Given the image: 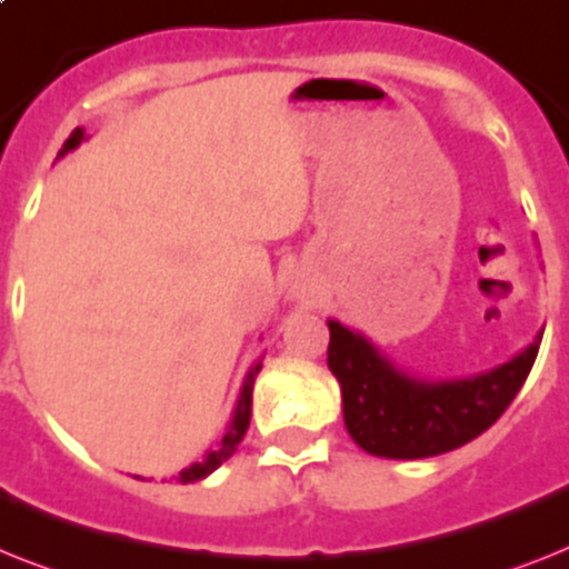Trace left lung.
Wrapping results in <instances>:
<instances>
[{
	"label": "left lung",
	"instance_id": "1",
	"mask_svg": "<svg viewBox=\"0 0 569 569\" xmlns=\"http://www.w3.org/2000/svg\"><path fill=\"white\" fill-rule=\"evenodd\" d=\"M327 365L341 386L350 438L382 459H429L468 445L500 418L532 371L543 330L509 362L456 380H420L359 330L327 321Z\"/></svg>",
	"mask_w": 569,
	"mask_h": 569
}]
</instances>
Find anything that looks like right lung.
<instances>
[{
    "mask_svg": "<svg viewBox=\"0 0 569 569\" xmlns=\"http://www.w3.org/2000/svg\"><path fill=\"white\" fill-rule=\"evenodd\" d=\"M84 128H76V131L69 133V140L63 142V149L58 151V157L69 154V151H76L81 142H84ZM262 362L251 365V371L244 373V382H242V391H239V400H237V409H233V418H230L228 423V432H224V438L219 441V447L216 450H210L201 461H196V465H189V468L180 470V482H198V479L210 477L212 470L219 468L221 461H228L233 452H237L239 441H242V436L248 432V423H251V395H253V380H257V373H260Z\"/></svg>",
    "mask_w": 569,
    "mask_h": 569,
    "instance_id": "obj_1",
    "label": "right lung"
}]
</instances>
